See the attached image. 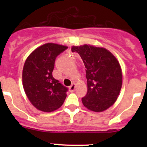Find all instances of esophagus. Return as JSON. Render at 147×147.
Wrapping results in <instances>:
<instances>
[{
	"label": "esophagus",
	"mask_w": 147,
	"mask_h": 147,
	"mask_svg": "<svg viewBox=\"0 0 147 147\" xmlns=\"http://www.w3.org/2000/svg\"><path fill=\"white\" fill-rule=\"evenodd\" d=\"M75 88H76V85L75 83H73L72 85L69 87V90L70 92H74L75 90Z\"/></svg>",
	"instance_id": "1"
}]
</instances>
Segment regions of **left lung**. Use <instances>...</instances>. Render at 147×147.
<instances>
[{
	"mask_svg": "<svg viewBox=\"0 0 147 147\" xmlns=\"http://www.w3.org/2000/svg\"><path fill=\"white\" fill-rule=\"evenodd\" d=\"M72 52L81 57L86 71L88 92L82 98L83 105L93 112H102L117 100L122 86L119 62L110 51L85 45L72 46Z\"/></svg>",
	"mask_w": 147,
	"mask_h": 147,
	"instance_id": "left-lung-1",
	"label": "left lung"
}]
</instances>
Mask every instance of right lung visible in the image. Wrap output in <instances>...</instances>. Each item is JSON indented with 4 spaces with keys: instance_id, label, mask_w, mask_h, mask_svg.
Instances as JSON below:
<instances>
[{
    "instance_id": "obj_1",
    "label": "right lung",
    "mask_w": 147,
    "mask_h": 147,
    "mask_svg": "<svg viewBox=\"0 0 147 147\" xmlns=\"http://www.w3.org/2000/svg\"><path fill=\"white\" fill-rule=\"evenodd\" d=\"M67 49L59 44L45 43L34 50L23 68V86L35 108L45 113L57 110L64 103L67 88L52 76L56 57Z\"/></svg>"
}]
</instances>
